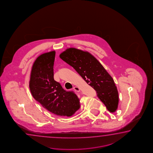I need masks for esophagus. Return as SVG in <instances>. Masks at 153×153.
<instances>
[{
    "instance_id": "esophagus-1",
    "label": "esophagus",
    "mask_w": 153,
    "mask_h": 153,
    "mask_svg": "<svg viewBox=\"0 0 153 153\" xmlns=\"http://www.w3.org/2000/svg\"><path fill=\"white\" fill-rule=\"evenodd\" d=\"M73 89H74V90L75 91H76V92H80V88H79L78 87H76V86H75V87H74L73 88Z\"/></svg>"
}]
</instances>
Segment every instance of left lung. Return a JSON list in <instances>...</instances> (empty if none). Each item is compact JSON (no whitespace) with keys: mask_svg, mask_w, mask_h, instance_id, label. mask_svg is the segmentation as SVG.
Here are the masks:
<instances>
[{"mask_svg":"<svg viewBox=\"0 0 153 153\" xmlns=\"http://www.w3.org/2000/svg\"><path fill=\"white\" fill-rule=\"evenodd\" d=\"M60 57L96 90L98 97L108 111H116L119 102L117 87L111 75L96 57L87 51L74 48L67 49Z\"/></svg>","mask_w":153,"mask_h":153,"instance_id":"8db88e82","label":"left lung"}]
</instances>
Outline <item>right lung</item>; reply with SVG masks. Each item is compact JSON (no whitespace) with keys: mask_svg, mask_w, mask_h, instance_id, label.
I'll list each match as a JSON object with an SVG mask.
<instances>
[{"mask_svg":"<svg viewBox=\"0 0 153 153\" xmlns=\"http://www.w3.org/2000/svg\"><path fill=\"white\" fill-rule=\"evenodd\" d=\"M55 56V51H50L35 61L30 74V92L34 99L51 113L71 117L80 108V101L73 92L66 91L54 80Z\"/></svg>","mask_w":153,"mask_h":153,"instance_id":"obj_1","label":"right lung"}]
</instances>
